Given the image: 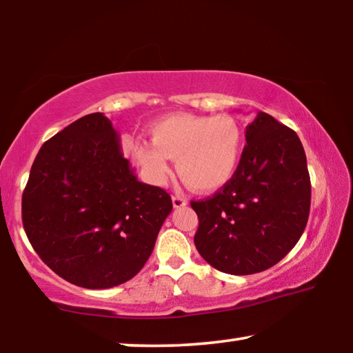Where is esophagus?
<instances>
[{"instance_id": "obj_1", "label": "esophagus", "mask_w": 353, "mask_h": 353, "mask_svg": "<svg viewBox=\"0 0 353 353\" xmlns=\"http://www.w3.org/2000/svg\"><path fill=\"white\" fill-rule=\"evenodd\" d=\"M187 204H188L187 199L182 198V196H172V205H174V208H181Z\"/></svg>"}]
</instances>
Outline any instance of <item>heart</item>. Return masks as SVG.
<instances>
[{
    "label": "heart",
    "instance_id": "b5f03b06",
    "mask_svg": "<svg viewBox=\"0 0 353 353\" xmlns=\"http://www.w3.org/2000/svg\"><path fill=\"white\" fill-rule=\"evenodd\" d=\"M151 141H137L135 159L149 182L163 185L176 160L181 181L194 191H214L230 181L240 165L243 132L230 115L174 113L149 128Z\"/></svg>",
    "mask_w": 353,
    "mask_h": 353
}]
</instances>
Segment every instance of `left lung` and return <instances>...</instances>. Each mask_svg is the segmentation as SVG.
<instances>
[{
    "label": "left lung",
    "instance_id": "left-lung-1",
    "mask_svg": "<svg viewBox=\"0 0 353 353\" xmlns=\"http://www.w3.org/2000/svg\"><path fill=\"white\" fill-rule=\"evenodd\" d=\"M234 177L212 198L191 201L199 227L198 252L214 270L234 276L270 270L305 230L312 183L294 130L265 112L246 128Z\"/></svg>",
    "mask_w": 353,
    "mask_h": 353
}]
</instances>
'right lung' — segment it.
<instances>
[{"mask_svg":"<svg viewBox=\"0 0 353 353\" xmlns=\"http://www.w3.org/2000/svg\"><path fill=\"white\" fill-rule=\"evenodd\" d=\"M171 210L165 190L137 179L99 112L43 143L21 198L35 252L57 276L88 290L137 276Z\"/></svg>","mask_w":353,"mask_h":353,"instance_id":"1","label":"right lung"}]
</instances>
